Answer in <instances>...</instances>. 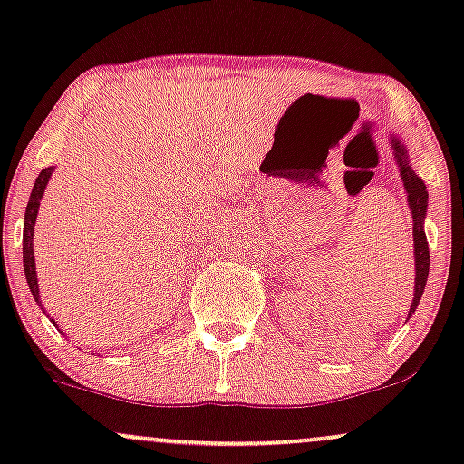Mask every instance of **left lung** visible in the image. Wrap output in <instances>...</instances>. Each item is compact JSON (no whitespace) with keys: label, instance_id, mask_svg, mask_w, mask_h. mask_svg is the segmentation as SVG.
<instances>
[{"label":"left lung","instance_id":"8db88e82","mask_svg":"<svg viewBox=\"0 0 464 464\" xmlns=\"http://www.w3.org/2000/svg\"><path fill=\"white\" fill-rule=\"evenodd\" d=\"M391 148L392 157H395V163L399 168V177H401L403 191H406L408 198V209L412 214V242H414V296L412 303H410L408 318L417 312L420 296H423L425 284H428L430 275V246L428 237H425V211H428V189H425L423 179L419 177L417 172L410 165V154L406 143H403L399 137L392 132L391 135Z\"/></svg>","mask_w":464,"mask_h":464}]
</instances>
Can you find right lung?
Here are the masks:
<instances>
[{
	"label": "right lung",
	"mask_w": 464,
	"mask_h": 464,
	"mask_svg": "<svg viewBox=\"0 0 464 464\" xmlns=\"http://www.w3.org/2000/svg\"><path fill=\"white\" fill-rule=\"evenodd\" d=\"M52 172H54V165L52 168H44L41 174L34 180V188H32L28 207H25V222H24V270H25V281L34 296V301L39 303V307L44 310V303H41V292H39V279H36V264H34V225L36 216H39L41 198H44L47 183H50ZM45 312V310H44ZM54 323V321H52Z\"/></svg>",
	"instance_id": "obj_1"
}]
</instances>
